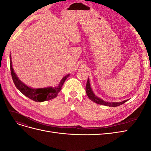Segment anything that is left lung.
Listing matches in <instances>:
<instances>
[{
	"instance_id": "obj_1",
	"label": "left lung",
	"mask_w": 151,
	"mask_h": 151,
	"mask_svg": "<svg viewBox=\"0 0 151 151\" xmlns=\"http://www.w3.org/2000/svg\"><path fill=\"white\" fill-rule=\"evenodd\" d=\"M86 94H87V95H88V98L91 100V101H93V102L97 103V104L104 105V106H107L115 107V106H120V105L123 104V103H125V102H127L128 101V100H129V99H127V100H125V101H123L122 102H118V103L104 101V100L97 97L94 94L92 89H91V88L89 78L88 79V81H87V84L86 86Z\"/></svg>"
}]
</instances>
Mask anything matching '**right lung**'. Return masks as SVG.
<instances>
[{"label": "right lung", "mask_w": 151, "mask_h": 151, "mask_svg": "<svg viewBox=\"0 0 151 151\" xmlns=\"http://www.w3.org/2000/svg\"><path fill=\"white\" fill-rule=\"evenodd\" d=\"M10 68L13 82L17 89H19L20 92H21L24 96H26V97H28L29 99L36 102H43L45 101H48V100L56 98L58 93L62 89V87L63 83H64V82L65 81L68 76H69V74H68L65 77H63V79L60 82V83H59L58 86L55 87V88L33 89L29 88V87L26 86L23 83H22L21 81L18 78V77L16 76V73L14 71L12 68L11 55Z\"/></svg>", "instance_id": "add662e5"}]
</instances>
